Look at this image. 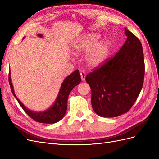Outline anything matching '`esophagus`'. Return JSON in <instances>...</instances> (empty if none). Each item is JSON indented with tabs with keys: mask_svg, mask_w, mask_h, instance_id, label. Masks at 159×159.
Segmentation results:
<instances>
[{
	"mask_svg": "<svg viewBox=\"0 0 159 159\" xmlns=\"http://www.w3.org/2000/svg\"><path fill=\"white\" fill-rule=\"evenodd\" d=\"M80 75H81V80H85V77H86V74L84 71H81L80 72Z\"/></svg>",
	"mask_w": 159,
	"mask_h": 159,
	"instance_id": "34e87169",
	"label": "esophagus"
}]
</instances>
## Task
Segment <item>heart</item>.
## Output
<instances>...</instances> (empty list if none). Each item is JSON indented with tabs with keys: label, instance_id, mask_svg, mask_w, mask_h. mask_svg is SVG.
I'll list each match as a JSON object with an SVG mask.
<instances>
[{
	"label": "heart",
	"instance_id": "b5f03b06",
	"mask_svg": "<svg viewBox=\"0 0 159 159\" xmlns=\"http://www.w3.org/2000/svg\"><path fill=\"white\" fill-rule=\"evenodd\" d=\"M99 35L89 34L77 40L72 47L76 54L87 53L85 61L91 67H98L107 59L109 52V43L107 40H101Z\"/></svg>",
	"mask_w": 159,
	"mask_h": 159
}]
</instances>
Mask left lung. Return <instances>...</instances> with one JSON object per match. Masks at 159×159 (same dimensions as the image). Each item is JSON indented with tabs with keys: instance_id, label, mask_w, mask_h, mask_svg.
<instances>
[{
	"instance_id": "8db88e82",
	"label": "left lung",
	"mask_w": 159,
	"mask_h": 159,
	"mask_svg": "<svg viewBox=\"0 0 159 159\" xmlns=\"http://www.w3.org/2000/svg\"><path fill=\"white\" fill-rule=\"evenodd\" d=\"M127 40L114 57L85 78L91 105L103 117H118L131 109L140 93L145 75L142 44L125 28Z\"/></svg>"
}]
</instances>
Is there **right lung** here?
<instances>
[{"instance_id": "1", "label": "right lung", "mask_w": 159, "mask_h": 159, "mask_svg": "<svg viewBox=\"0 0 159 159\" xmlns=\"http://www.w3.org/2000/svg\"><path fill=\"white\" fill-rule=\"evenodd\" d=\"M38 36L42 38L43 35L41 34H38ZM8 80L12 93L24 111L34 121L42 123L50 124L57 123L64 117L67 110V103H68V95L72 89L75 86L80 84L81 82V77L79 70H77L66 78L61 85L58 95H57L54 103L48 109L39 112L33 111L26 107L16 97V95L14 93L13 85L12 84L11 73L10 70H9Z\"/></svg>"}]
</instances>
